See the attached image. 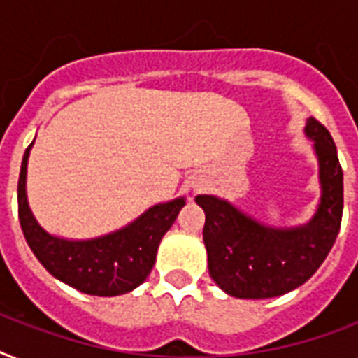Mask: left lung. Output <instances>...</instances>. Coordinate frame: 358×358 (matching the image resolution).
Returning a JSON list of instances; mask_svg holds the SVG:
<instances>
[{"label":"left lung","mask_w":358,"mask_h":358,"mask_svg":"<svg viewBox=\"0 0 358 358\" xmlns=\"http://www.w3.org/2000/svg\"><path fill=\"white\" fill-rule=\"evenodd\" d=\"M314 139L322 202L305 227L277 230L256 223L227 201L199 195L206 213L204 245L208 269L219 288L239 299H267L288 294L317 271L333 249L344 210V176L329 129L314 117L306 120Z\"/></svg>","instance_id":"1"}]
</instances>
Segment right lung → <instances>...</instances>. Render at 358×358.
I'll return each instance as SVG.
<instances>
[{"label":"right lung","instance_id":"1","mask_svg":"<svg viewBox=\"0 0 358 358\" xmlns=\"http://www.w3.org/2000/svg\"><path fill=\"white\" fill-rule=\"evenodd\" d=\"M33 145V143H31ZM31 145L25 148L18 178V217L25 241L36 260L61 282L83 294L111 297L131 292L150 275L159 241L184 208V199L157 204L126 229L103 238L69 241L38 227L25 196Z\"/></svg>","mask_w":358,"mask_h":358}]
</instances>
